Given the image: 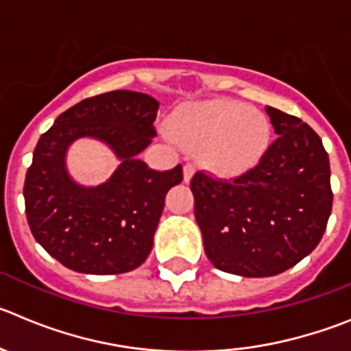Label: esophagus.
<instances>
[{
  "label": "esophagus",
  "mask_w": 351,
  "mask_h": 351,
  "mask_svg": "<svg viewBox=\"0 0 351 351\" xmlns=\"http://www.w3.org/2000/svg\"><path fill=\"white\" fill-rule=\"evenodd\" d=\"M193 173H195V167H193L191 163H186V165H184V181L186 182L191 181Z\"/></svg>",
  "instance_id": "obj_1"
}]
</instances>
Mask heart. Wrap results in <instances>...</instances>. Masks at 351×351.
<instances>
[{
	"instance_id": "heart-1",
	"label": "heart",
	"mask_w": 351,
	"mask_h": 351,
	"mask_svg": "<svg viewBox=\"0 0 351 351\" xmlns=\"http://www.w3.org/2000/svg\"><path fill=\"white\" fill-rule=\"evenodd\" d=\"M173 137L188 149H200L204 165L234 178L259 163L271 127L265 112L234 101H210L184 109L172 123Z\"/></svg>"
}]
</instances>
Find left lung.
<instances>
[{"label":"left lung","mask_w":351,"mask_h":351,"mask_svg":"<svg viewBox=\"0 0 351 351\" xmlns=\"http://www.w3.org/2000/svg\"><path fill=\"white\" fill-rule=\"evenodd\" d=\"M276 137L254 169L221 181L191 179L205 254L221 271L273 276L306 257L332 210L329 156L300 118L266 106Z\"/></svg>","instance_id":"left-lung-1"}]
</instances>
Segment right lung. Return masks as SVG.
Here are the masks:
<instances>
[{
	"mask_svg": "<svg viewBox=\"0 0 351 351\" xmlns=\"http://www.w3.org/2000/svg\"><path fill=\"white\" fill-rule=\"evenodd\" d=\"M158 101L114 90L64 111L38 141L24 182L25 215L36 242L66 268L90 275L136 269L153 237L170 188L182 167L156 172L139 160L156 136ZM92 136L108 143L121 165L106 183L82 186L65 169L66 147Z\"/></svg>",
	"mask_w": 351,
	"mask_h": 351,
	"instance_id": "right-lung-1",
	"label": "right lung"
}]
</instances>
